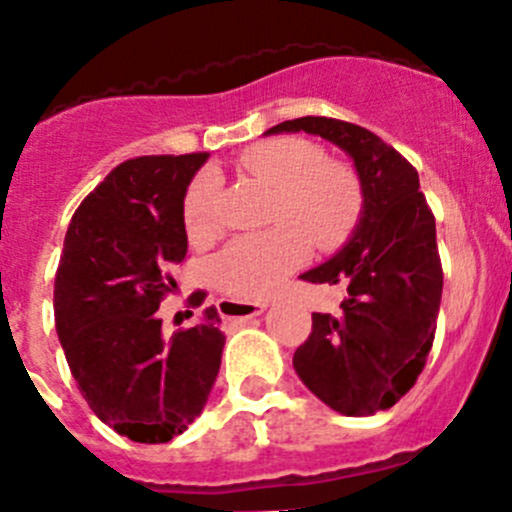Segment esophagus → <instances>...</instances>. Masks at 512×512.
<instances>
[{
    "instance_id": "34e87169",
    "label": "esophagus",
    "mask_w": 512,
    "mask_h": 512,
    "mask_svg": "<svg viewBox=\"0 0 512 512\" xmlns=\"http://www.w3.org/2000/svg\"><path fill=\"white\" fill-rule=\"evenodd\" d=\"M263 311H266V303L236 301V298H224V301H221V313H224L226 321L234 323V326H241V323L261 316Z\"/></svg>"
}]
</instances>
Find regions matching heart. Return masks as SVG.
I'll use <instances>...</instances> for the list:
<instances>
[{
    "instance_id": "1",
    "label": "heart",
    "mask_w": 512,
    "mask_h": 512,
    "mask_svg": "<svg viewBox=\"0 0 512 512\" xmlns=\"http://www.w3.org/2000/svg\"><path fill=\"white\" fill-rule=\"evenodd\" d=\"M241 166L276 189L273 216L278 226L231 241L211 261L221 291L244 301H263L311 254V239L328 249L351 234L361 214V186L351 169L333 161L306 139L281 136L251 146ZM219 176L201 171L184 201L186 229L194 239L216 234Z\"/></svg>"
}]
</instances>
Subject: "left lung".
<instances>
[{"label": "left lung", "instance_id": "1", "mask_svg": "<svg viewBox=\"0 0 512 512\" xmlns=\"http://www.w3.org/2000/svg\"><path fill=\"white\" fill-rule=\"evenodd\" d=\"M321 136L353 161L361 219L351 239L308 283H341L343 311L313 313L311 336L293 353L303 386L343 416H373L396 406L421 376L435 336L443 268L435 219L418 171L373 131L326 116H301L268 134Z\"/></svg>", "mask_w": 512, "mask_h": 512}]
</instances>
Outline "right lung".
<instances>
[{
    "mask_svg": "<svg viewBox=\"0 0 512 512\" xmlns=\"http://www.w3.org/2000/svg\"><path fill=\"white\" fill-rule=\"evenodd\" d=\"M209 154L139 156L82 201L54 278L69 371L101 423L134 443H169L201 416L226 336L214 306L171 338L156 316L184 261V199Z\"/></svg>",
    "mask_w": 512,
    "mask_h": 512,
    "instance_id": "add662e5",
    "label": "right lung"
}]
</instances>
